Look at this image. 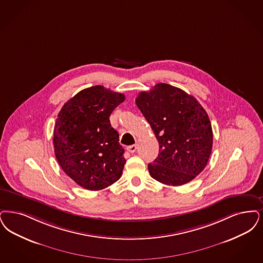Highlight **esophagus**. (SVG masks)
<instances>
[{
  "label": "esophagus",
  "instance_id": "esophagus-1",
  "mask_svg": "<svg viewBox=\"0 0 263 263\" xmlns=\"http://www.w3.org/2000/svg\"><path fill=\"white\" fill-rule=\"evenodd\" d=\"M137 147H138L137 145H132V146H129V147H127V151H128L129 153L133 154V153H135V152H136Z\"/></svg>",
  "mask_w": 263,
  "mask_h": 263
}]
</instances>
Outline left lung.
<instances>
[{"label": "left lung", "mask_w": 263, "mask_h": 263, "mask_svg": "<svg viewBox=\"0 0 263 263\" xmlns=\"http://www.w3.org/2000/svg\"><path fill=\"white\" fill-rule=\"evenodd\" d=\"M136 105L159 145L158 158L147 164L151 176L169 186L196 178L208 164L213 143L210 117L197 99L158 83L138 95Z\"/></svg>", "instance_id": "1"}]
</instances>
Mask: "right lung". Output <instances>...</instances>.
I'll return each instance as SVG.
<instances>
[{"label":"right lung","instance_id":"right-lung-1","mask_svg":"<svg viewBox=\"0 0 263 263\" xmlns=\"http://www.w3.org/2000/svg\"><path fill=\"white\" fill-rule=\"evenodd\" d=\"M124 100V95L97 85L75 95L58 115L55 158L66 175L84 189H105L122 174L124 148L109 116Z\"/></svg>","mask_w":263,"mask_h":263}]
</instances>
